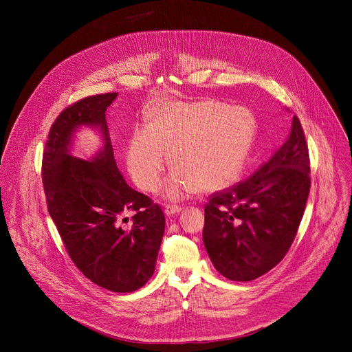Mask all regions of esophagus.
Masks as SVG:
<instances>
[{"label": "esophagus", "mask_w": 352, "mask_h": 352, "mask_svg": "<svg viewBox=\"0 0 352 352\" xmlns=\"http://www.w3.org/2000/svg\"><path fill=\"white\" fill-rule=\"evenodd\" d=\"M181 210H182L181 206H177V205H167L166 209H164V213H166L167 216H173V214H175V213H179Z\"/></svg>", "instance_id": "34e87169"}]
</instances>
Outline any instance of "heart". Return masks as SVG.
Here are the masks:
<instances>
[{
	"label": "heart",
	"mask_w": 352,
	"mask_h": 352,
	"mask_svg": "<svg viewBox=\"0 0 352 352\" xmlns=\"http://www.w3.org/2000/svg\"><path fill=\"white\" fill-rule=\"evenodd\" d=\"M255 132V117L245 107L217 100L167 103L131 138L126 166L140 189L156 192L170 156L175 168L164 185L167 197L213 192L241 171Z\"/></svg>",
	"instance_id": "obj_1"
}]
</instances>
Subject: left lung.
I'll return each mask as SVG.
<instances>
[{"label": "left lung", "instance_id": "1", "mask_svg": "<svg viewBox=\"0 0 352 352\" xmlns=\"http://www.w3.org/2000/svg\"><path fill=\"white\" fill-rule=\"evenodd\" d=\"M309 174L308 143L294 116L288 139L267 163L209 196L204 242L219 273L228 280L250 281L283 261L304 216Z\"/></svg>", "mask_w": 352, "mask_h": 352}]
</instances>
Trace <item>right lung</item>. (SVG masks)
<instances>
[{"label": "right lung", "mask_w": 352, "mask_h": 352, "mask_svg": "<svg viewBox=\"0 0 352 352\" xmlns=\"http://www.w3.org/2000/svg\"><path fill=\"white\" fill-rule=\"evenodd\" d=\"M116 97L89 96L60 113L44 146L41 178L48 213L75 266L100 287L132 292L155 273L166 219L117 167L106 121ZM80 124L98 126L104 133L105 147L91 162L69 155L72 133ZM128 211L134 213L133 221L122 228L120 219Z\"/></svg>", "instance_id": "right-lung-1"}]
</instances>
